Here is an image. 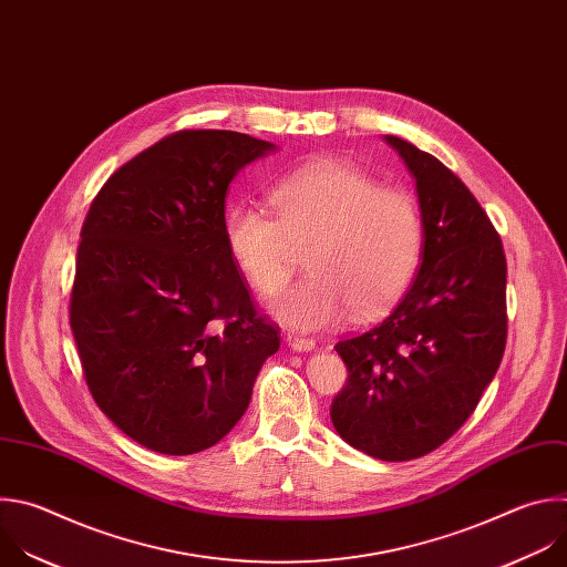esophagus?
<instances>
[{
	"label": "esophagus",
	"mask_w": 567,
	"mask_h": 567,
	"mask_svg": "<svg viewBox=\"0 0 567 567\" xmlns=\"http://www.w3.org/2000/svg\"><path fill=\"white\" fill-rule=\"evenodd\" d=\"M288 347L297 353H310V351H315V339L299 337V334H288Z\"/></svg>",
	"instance_id": "34e87169"
}]
</instances>
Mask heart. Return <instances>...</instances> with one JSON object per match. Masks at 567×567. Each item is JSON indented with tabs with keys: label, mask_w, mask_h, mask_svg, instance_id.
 <instances>
[{
	"label": "heart",
	"mask_w": 567,
	"mask_h": 567,
	"mask_svg": "<svg viewBox=\"0 0 567 567\" xmlns=\"http://www.w3.org/2000/svg\"><path fill=\"white\" fill-rule=\"evenodd\" d=\"M277 216L237 205L225 216V241L250 286L281 290L308 250L310 275L268 310L295 330H321L351 308L375 317L411 284L422 255V218L413 196L382 187L362 169L317 158L284 174L270 189Z\"/></svg>",
	"instance_id": "obj_1"
}]
</instances>
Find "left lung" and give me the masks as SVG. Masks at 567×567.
Returning <instances> with one entry per match:
<instances>
[{
  "instance_id": "1",
  "label": "left lung",
  "mask_w": 567,
  "mask_h": 567,
  "mask_svg": "<svg viewBox=\"0 0 567 567\" xmlns=\"http://www.w3.org/2000/svg\"><path fill=\"white\" fill-rule=\"evenodd\" d=\"M384 141L415 181L422 264L384 321L334 344L349 382L330 417L351 446L404 463L454 435L494 380L507 339V264L467 185L415 145Z\"/></svg>"
}]
</instances>
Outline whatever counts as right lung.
<instances>
[{
	"instance_id": "1",
	"label": "right lung",
	"mask_w": 567,
	"mask_h": 567,
	"mask_svg": "<svg viewBox=\"0 0 567 567\" xmlns=\"http://www.w3.org/2000/svg\"><path fill=\"white\" fill-rule=\"evenodd\" d=\"M272 152L239 132H178L113 174L84 218L69 310L84 378L158 454L228 435L279 351L225 241L230 183Z\"/></svg>"
}]
</instances>
